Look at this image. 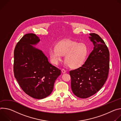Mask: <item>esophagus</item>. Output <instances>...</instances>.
I'll return each mask as SVG.
<instances>
[{
    "label": "esophagus",
    "mask_w": 121,
    "mask_h": 121,
    "mask_svg": "<svg viewBox=\"0 0 121 121\" xmlns=\"http://www.w3.org/2000/svg\"><path fill=\"white\" fill-rule=\"evenodd\" d=\"M61 72H62V73H66V71L65 69H61Z\"/></svg>",
    "instance_id": "obj_1"
}]
</instances>
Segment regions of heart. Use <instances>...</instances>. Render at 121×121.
I'll use <instances>...</instances> for the list:
<instances>
[{
	"label": "heart",
	"mask_w": 121,
	"mask_h": 121,
	"mask_svg": "<svg viewBox=\"0 0 121 121\" xmlns=\"http://www.w3.org/2000/svg\"><path fill=\"white\" fill-rule=\"evenodd\" d=\"M88 49L86 45L70 39L59 42L56 48H52L49 55L52 63L57 64L65 55V61L71 68H77L84 63L87 56Z\"/></svg>",
	"instance_id": "b5f03b06"
}]
</instances>
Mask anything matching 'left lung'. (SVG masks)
<instances>
[{"instance_id": "8db88e82", "label": "left lung", "mask_w": 121, "mask_h": 121, "mask_svg": "<svg viewBox=\"0 0 121 121\" xmlns=\"http://www.w3.org/2000/svg\"><path fill=\"white\" fill-rule=\"evenodd\" d=\"M94 49L86 60L78 68L69 72L71 88L78 98L86 99L94 95L105 84L110 68V52L103 39L90 33Z\"/></svg>"}]
</instances>
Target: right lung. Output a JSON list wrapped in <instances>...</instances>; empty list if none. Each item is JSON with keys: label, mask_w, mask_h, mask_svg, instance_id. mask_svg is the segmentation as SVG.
Wrapping results in <instances>:
<instances>
[{"label": "right lung", "mask_w": 121, "mask_h": 121, "mask_svg": "<svg viewBox=\"0 0 121 121\" xmlns=\"http://www.w3.org/2000/svg\"><path fill=\"white\" fill-rule=\"evenodd\" d=\"M39 41L36 35L26 34L14 51V76L26 94L36 99H42L50 94L61 72L48 62L42 51L31 45Z\"/></svg>", "instance_id": "obj_1"}]
</instances>
